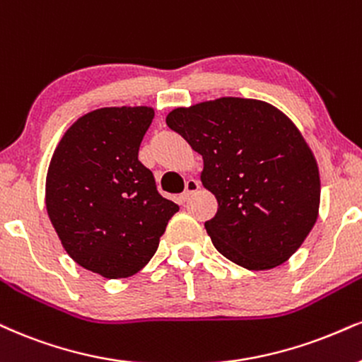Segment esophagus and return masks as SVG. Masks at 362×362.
Returning <instances> with one entry per match:
<instances>
[{"instance_id":"1","label":"esophagus","mask_w":362,"mask_h":362,"mask_svg":"<svg viewBox=\"0 0 362 362\" xmlns=\"http://www.w3.org/2000/svg\"><path fill=\"white\" fill-rule=\"evenodd\" d=\"M199 189V181L198 180H188L186 181V188L182 191V194L180 196L181 202H188L191 198V194H194L196 191Z\"/></svg>"}]
</instances>
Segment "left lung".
I'll use <instances>...</instances> for the list:
<instances>
[{
	"label": "left lung",
	"mask_w": 362,
	"mask_h": 362,
	"mask_svg": "<svg viewBox=\"0 0 362 362\" xmlns=\"http://www.w3.org/2000/svg\"><path fill=\"white\" fill-rule=\"evenodd\" d=\"M166 124L203 156L202 182L218 202L204 228L218 252L248 270L287 262L320 203L317 163L296 124L267 102L240 97L177 107Z\"/></svg>",
	"instance_id": "left-lung-1"
}]
</instances>
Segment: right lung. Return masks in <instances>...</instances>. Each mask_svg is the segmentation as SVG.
Masks as SVG:
<instances>
[{
  "label": "right lung",
  "mask_w": 362,
  "mask_h": 362,
  "mask_svg": "<svg viewBox=\"0 0 362 362\" xmlns=\"http://www.w3.org/2000/svg\"><path fill=\"white\" fill-rule=\"evenodd\" d=\"M151 107H104L75 120L52 156L45 204L65 252L105 279H126L153 258L180 209L141 163Z\"/></svg>",
  "instance_id": "right-lung-1"
}]
</instances>
